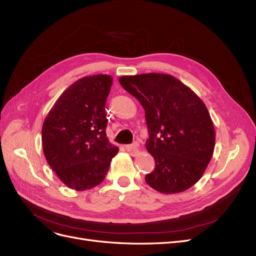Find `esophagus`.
Instances as JSON below:
<instances>
[{"label":"esophagus","instance_id":"obj_1","mask_svg":"<svg viewBox=\"0 0 256 256\" xmlns=\"http://www.w3.org/2000/svg\"><path fill=\"white\" fill-rule=\"evenodd\" d=\"M125 148L130 152H138V143L134 142V144H130V145H126Z\"/></svg>","mask_w":256,"mask_h":256}]
</instances>
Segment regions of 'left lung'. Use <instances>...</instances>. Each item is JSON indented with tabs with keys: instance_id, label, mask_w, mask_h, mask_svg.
<instances>
[{
	"instance_id": "left-lung-1",
	"label": "left lung",
	"mask_w": 256,
	"mask_h": 256,
	"mask_svg": "<svg viewBox=\"0 0 256 256\" xmlns=\"http://www.w3.org/2000/svg\"><path fill=\"white\" fill-rule=\"evenodd\" d=\"M118 81L145 110L150 134L145 146L156 162L146 182L164 194L191 188L210 162L216 142L202 99L171 74L122 76Z\"/></svg>"
}]
</instances>
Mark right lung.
<instances>
[{"mask_svg": "<svg viewBox=\"0 0 256 256\" xmlns=\"http://www.w3.org/2000/svg\"><path fill=\"white\" fill-rule=\"evenodd\" d=\"M113 79L84 76L62 94L42 129L46 160L68 188L84 191L102 182L118 147L106 138L104 110Z\"/></svg>", "mask_w": 256, "mask_h": 256, "instance_id": "right-lung-1", "label": "right lung"}]
</instances>
